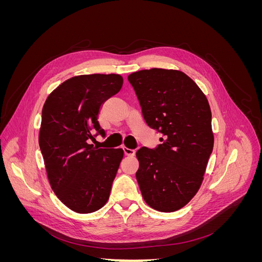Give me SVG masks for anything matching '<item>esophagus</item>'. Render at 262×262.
Here are the masks:
<instances>
[{"label": "esophagus", "mask_w": 262, "mask_h": 262, "mask_svg": "<svg viewBox=\"0 0 262 262\" xmlns=\"http://www.w3.org/2000/svg\"><path fill=\"white\" fill-rule=\"evenodd\" d=\"M123 152H124V155L126 156H134V154H136V150L128 147H123Z\"/></svg>", "instance_id": "esophagus-1"}]
</instances>
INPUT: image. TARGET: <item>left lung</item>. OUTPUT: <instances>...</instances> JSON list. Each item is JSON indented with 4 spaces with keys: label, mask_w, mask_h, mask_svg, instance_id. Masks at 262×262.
I'll return each instance as SVG.
<instances>
[{
    "label": "left lung",
    "mask_w": 262,
    "mask_h": 262,
    "mask_svg": "<svg viewBox=\"0 0 262 262\" xmlns=\"http://www.w3.org/2000/svg\"><path fill=\"white\" fill-rule=\"evenodd\" d=\"M128 81L146 124L162 136L156 147L137 152L142 196L157 211H177L199 190L213 150L208 99L191 78L176 70H141Z\"/></svg>",
    "instance_id": "8db88e82"
}]
</instances>
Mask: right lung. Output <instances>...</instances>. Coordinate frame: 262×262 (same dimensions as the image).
<instances>
[{
	"mask_svg": "<svg viewBox=\"0 0 262 262\" xmlns=\"http://www.w3.org/2000/svg\"><path fill=\"white\" fill-rule=\"evenodd\" d=\"M122 83L118 74L74 76L58 86L43 105L39 146L47 175L54 193L77 213L97 211L109 199L123 150L94 147L89 140L106 137L98 115Z\"/></svg>",
	"mask_w": 262,
	"mask_h": 262,
	"instance_id": "obj_1",
	"label": "right lung"
}]
</instances>
